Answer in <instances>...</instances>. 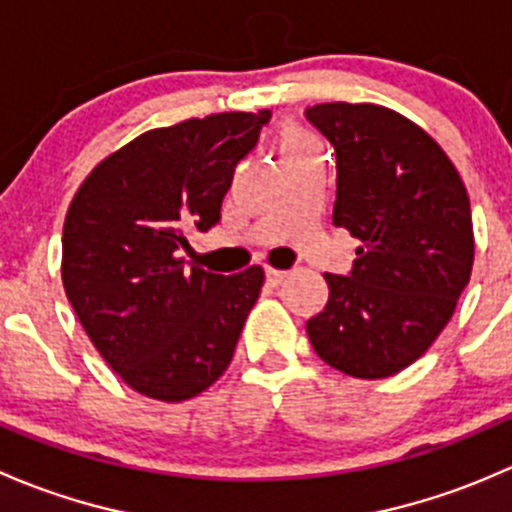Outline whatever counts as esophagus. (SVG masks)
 Instances as JSON below:
<instances>
[{
  "mask_svg": "<svg viewBox=\"0 0 512 512\" xmlns=\"http://www.w3.org/2000/svg\"><path fill=\"white\" fill-rule=\"evenodd\" d=\"M288 278V271H278V268H266V286L278 288Z\"/></svg>",
  "mask_w": 512,
  "mask_h": 512,
  "instance_id": "34e87169",
  "label": "esophagus"
}]
</instances>
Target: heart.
<instances>
[{"label":"heart","mask_w":512,"mask_h":512,"mask_svg":"<svg viewBox=\"0 0 512 512\" xmlns=\"http://www.w3.org/2000/svg\"><path fill=\"white\" fill-rule=\"evenodd\" d=\"M308 145H315V140L310 138L305 130L286 128L281 133V152L283 150H298V147H308Z\"/></svg>","instance_id":"b5f03b06"}]
</instances>
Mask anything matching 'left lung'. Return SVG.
Here are the masks:
<instances>
[{
	"label": "left lung",
	"mask_w": 512,
	"mask_h": 512,
	"mask_svg": "<svg viewBox=\"0 0 512 512\" xmlns=\"http://www.w3.org/2000/svg\"><path fill=\"white\" fill-rule=\"evenodd\" d=\"M305 118L335 147L333 224L362 241L347 276L325 273L310 345L350 377H392L429 350L468 286V192L436 140L394 110L320 103Z\"/></svg>",
	"instance_id": "1"
}]
</instances>
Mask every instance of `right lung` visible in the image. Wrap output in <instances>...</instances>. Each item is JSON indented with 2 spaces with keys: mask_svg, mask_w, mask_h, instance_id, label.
Masks as SVG:
<instances>
[{
  "mask_svg": "<svg viewBox=\"0 0 512 512\" xmlns=\"http://www.w3.org/2000/svg\"><path fill=\"white\" fill-rule=\"evenodd\" d=\"M271 110L147 130L78 187L63 224L61 278L91 342L128 387L160 402L197 397L224 374L263 286L184 261L209 231L234 170Z\"/></svg>",
  "mask_w": 512,
  "mask_h": 512,
  "instance_id": "right-lung-1",
  "label": "right lung"
}]
</instances>
